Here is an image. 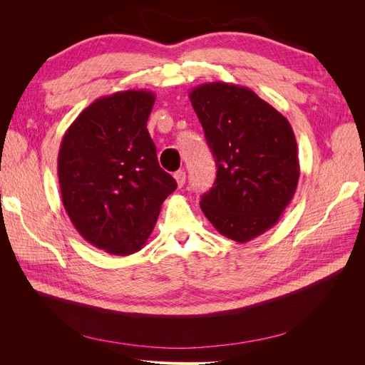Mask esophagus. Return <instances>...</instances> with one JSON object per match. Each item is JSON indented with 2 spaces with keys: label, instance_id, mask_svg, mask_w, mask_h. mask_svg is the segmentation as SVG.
Listing matches in <instances>:
<instances>
[{
  "label": "esophagus",
  "instance_id": "obj_1",
  "mask_svg": "<svg viewBox=\"0 0 365 365\" xmlns=\"http://www.w3.org/2000/svg\"><path fill=\"white\" fill-rule=\"evenodd\" d=\"M173 178L176 181V184H178V187H182L185 184V172L184 170H178L173 173Z\"/></svg>",
  "mask_w": 365,
  "mask_h": 365
}]
</instances>
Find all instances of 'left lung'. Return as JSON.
Instances as JSON below:
<instances>
[{"mask_svg": "<svg viewBox=\"0 0 365 365\" xmlns=\"http://www.w3.org/2000/svg\"><path fill=\"white\" fill-rule=\"evenodd\" d=\"M189 97L217 168L201 210L220 235L245 244L277 224L295 193L300 164L294 130L245 86L202 83Z\"/></svg>", "mask_w": 365, "mask_h": 365, "instance_id": "left-lung-1", "label": "left lung"}]
</instances>
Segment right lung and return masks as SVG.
I'll return each instance as SVG.
<instances>
[{
	"label": "right lung",
	"mask_w": 365,
	"mask_h": 365,
	"mask_svg": "<svg viewBox=\"0 0 365 365\" xmlns=\"http://www.w3.org/2000/svg\"><path fill=\"white\" fill-rule=\"evenodd\" d=\"M155 94L128 90L97 98L65 132L58 157L62 204L98 250L129 256L145 247L176 189L146 128Z\"/></svg>",
	"instance_id": "obj_1"
}]
</instances>
